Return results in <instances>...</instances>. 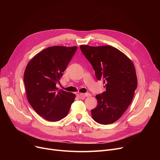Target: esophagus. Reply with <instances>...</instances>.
Wrapping results in <instances>:
<instances>
[{
  "label": "esophagus",
  "mask_w": 160,
  "mask_h": 160,
  "mask_svg": "<svg viewBox=\"0 0 160 160\" xmlns=\"http://www.w3.org/2000/svg\"><path fill=\"white\" fill-rule=\"evenodd\" d=\"M77 97H78V98H80V99H83V98H85V97H91V94L90 93H78Z\"/></svg>",
  "instance_id": "esophagus-1"
}]
</instances>
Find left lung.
Returning <instances> with one entry per match:
<instances>
[{"label":"left lung","instance_id":"left-lung-1","mask_svg":"<svg viewBox=\"0 0 160 160\" xmlns=\"http://www.w3.org/2000/svg\"><path fill=\"white\" fill-rule=\"evenodd\" d=\"M80 50L95 70L106 91L96 95L98 105L91 110L94 121L101 124L115 122L131 104L138 86L135 67L130 59L110 45H80Z\"/></svg>","mask_w":160,"mask_h":160}]
</instances>
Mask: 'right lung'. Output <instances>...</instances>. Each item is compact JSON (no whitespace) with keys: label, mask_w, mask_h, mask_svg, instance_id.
<instances>
[{"label":"right lung","mask_w":160,"mask_h":160,"mask_svg":"<svg viewBox=\"0 0 160 160\" xmlns=\"http://www.w3.org/2000/svg\"><path fill=\"white\" fill-rule=\"evenodd\" d=\"M77 47L54 46L39 52L28 63L24 83L28 101L33 110L47 121L55 122L68 114L75 95L58 90L63 72Z\"/></svg>","instance_id":"1"}]
</instances>
